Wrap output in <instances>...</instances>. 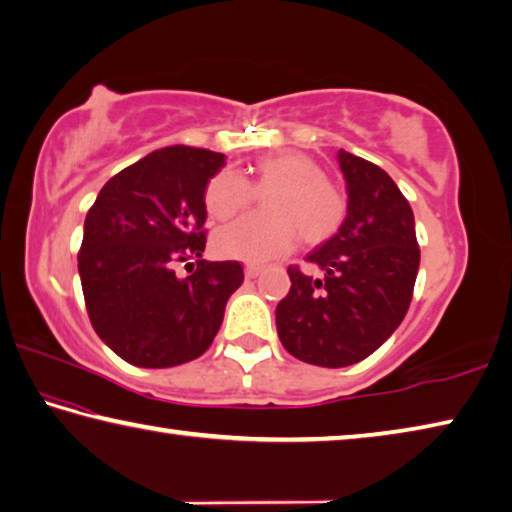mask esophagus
<instances>
[{
    "label": "esophagus",
    "mask_w": 512,
    "mask_h": 512,
    "mask_svg": "<svg viewBox=\"0 0 512 512\" xmlns=\"http://www.w3.org/2000/svg\"><path fill=\"white\" fill-rule=\"evenodd\" d=\"M258 274H261V267H256V265H247V267H245V276H247V279H256Z\"/></svg>",
    "instance_id": "1"
}]
</instances>
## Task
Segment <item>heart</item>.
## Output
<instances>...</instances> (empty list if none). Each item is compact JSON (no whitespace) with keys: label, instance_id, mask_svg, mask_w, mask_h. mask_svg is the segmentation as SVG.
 Segmentation results:
<instances>
[{"label":"heart","instance_id":"obj_1","mask_svg":"<svg viewBox=\"0 0 512 512\" xmlns=\"http://www.w3.org/2000/svg\"><path fill=\"white\" fill-rule=\"evenodd\" d=\"M265 213L247 215L215 231L213 249L224 258L265 265L288 254L294 238L319 245L333 238L344 224L346 200L339 188L324 177L315 159L303 152H276L254 164V182L220 170L204 191V206L213 220H229L263 193Z\"/></svg>","mask_w":512,"mask_h":512}]
</instances>
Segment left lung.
Here are the masks:
<instances>
[{"label":"left lung","instance_id":"1","mask_svg":"<svg viewBox=\"0 0 512 512\" xmlns=\"http://www.w3.org/2000/svg\"><path fill=\"white\" fill-rule=\"evenodd\" d=\"M348 209L333 238L306 261L319 276L288 267L292 288L276 306L285 351L339 369L362 362L405 319L420 265L414 211L380 166L337 152Z\"/></svg>","mask_w":512,"mask_h":512}]
</instances>
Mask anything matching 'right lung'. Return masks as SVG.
<instances>
[{
	"mask_svg": "<svg viewBox=\"0 0 512 512\" xmlns=\"http://www.w3.org/2000/svg\"><path fill=\"white\" fill-rule=\"evenodd\" d=\"M222 166L220 152L161 148L116 173L87 211L78 254L87 315L132 366L168 369L200 357L245 279L238 261H202L204 191ZM188 257L198 267L179 280L174 265Z\"/></svg>",
	"mask_w": 512,
	"mask_h": 512,
	"instance_id": "add662e5",
	"label": "right lung"
}]
</instances>
